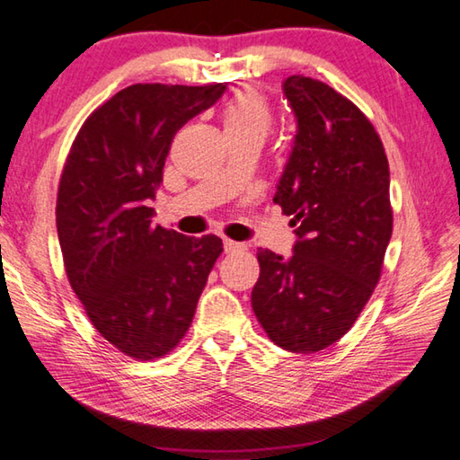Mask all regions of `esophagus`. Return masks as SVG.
Returning a JSON list of instances; mask_svg holds the SVG:
<instances>
[{
	"label": "esophagus",
	"mask_w": 460,
	"mask_h": 460,
	"mask_svg": "<svg viewBox=\"0 0 460 460\" xmlns=\"http://www.w3.org/2000/svg\"><path fill=\"white\" fill-rule=\"evenodd\" d=\"M244 248H246V246H244L243 243H236V240H230V238H226V240H224V252H226V254L243 252Z\"/></svg>",
	"instance_id": "obj_1"
}]
</instances>
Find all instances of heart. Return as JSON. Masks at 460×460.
Instances as JSON below:
<instances>
[{"instance_id":"1","label":"heart","mask_w":460,"mask_h":460,"mask_svg":"<svg viewBox=\"0 0 460 460\" xmlns=\"http://www.w3.org/2000/svg\"><path fill=\"white\" fill-rule=\"evenodd\" d=\"M222 125L226 133H246L264 139L272 125V109L264 94L254 88H244L226 101Z\"/></svg>"}]
</instances>
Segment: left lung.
Wrapping results in <instances>:
<instances>
[{"label": "left lung", "mask_w": 460, "mask_h": 460, "mask_svg": "<svg viewBox=\"0 0 460 460\" xmlns=\"http://www.w3.org/2000/svg\"><path fill=\"white\" fill-rule=\"evenodd\" d=\"M295 145L272 201L293 216V256L259 248L252 309L269 340L315 353L349 332L382 277L392 238L390 167L380 135L356 104L321 80L283 84Z\"/></svg>", "instance_id": "obj_1"}]
</instances>
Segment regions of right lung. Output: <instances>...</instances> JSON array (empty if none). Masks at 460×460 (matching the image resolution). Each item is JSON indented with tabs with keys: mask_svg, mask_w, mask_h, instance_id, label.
I'll return each instance as SVG.
<instances>
[{
	"mask_svg": "<svg viewBox=\"0 0 460 460\" xmlns=\"http://www.w3.org/2000/svg\"><path fill=\"white\" fill-rule=\"evenodd\" d=\"M224 83L131 84L91 112L64 164L56 228L72 291L104 340L125 356L164 358L183 340L209 270L214 234L153 226L175 133L220 99Z\"/></svg>",
	"mask_w": 460,
	"mask_h": 460,
	"instance_id": "obj_1",
	"label": "right lung"
}]
</instances>
